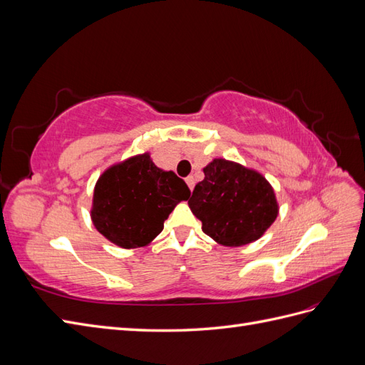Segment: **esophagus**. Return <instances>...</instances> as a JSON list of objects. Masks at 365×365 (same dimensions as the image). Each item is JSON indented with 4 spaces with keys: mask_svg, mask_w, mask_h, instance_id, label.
I'll use <instances>...</instances> for the list:
<instances>
[{
    "mask_svg": "<svg viewBox=\"0 0 365 365\" xmlns=\"http://www.w3.org/2000/svg\"><path fill=\"white\" fill-rule=\"evenodd\" d=\"M185 184L189 185L190 192H193V187H195V178H193V176H187V178H185Z\"/></svg>",
    "mask_w": 365,
    "mask_h": 365,
    "instance_id": "1",
    "label": "esophagus"
}]
</instances>
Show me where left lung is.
Returning <instances> with one entry per match:
<instances>
[{
  "label": "left lung",
  "instance_id": "8db88e82",
  "mask_svg": "<svg viewBox=\"0 0 365 365\" xmlns=\"http://www.w3.org/2000/svg\"><path fill=\"white\" fill-rule=\"evenodd\" d=\"M189 207L202 231L219 245L242 247L260 239L279 215V202L264 176L236 161L215 158L204 168Z\"/></svg>",
  "mask_w": 365,
  "mask_h": 365
}]
</instances>
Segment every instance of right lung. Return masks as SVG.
Returning a JSON list of instances; mask_svg holds the SVG:
<instances>
[{"instance_id": "obj_1", "label": "right lung", "mask_w": 365, "mask_h": 365, "mask_svg": "<svg viewBox=\"0 0 365 365\" xmlns=\"http://www.w3.org/2000/svg\"><path fill=\"white\" fill-rule=\"evenodd\" d=\"M190 190L172 170H163L150 153L118 161L98 176L94 185L91 220L96 230L120 248L149 245L164 220Z\"/></svg>"}]
</instances>
